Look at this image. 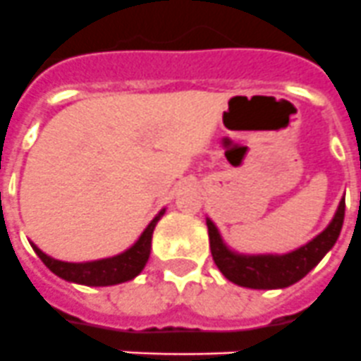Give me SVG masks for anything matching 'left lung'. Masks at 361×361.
<instances>
[{"label":"left lung","mask_w":361,"mask_h":361,"mask_svg":"<svg viewBox=\"0 0 361 361\" xmlns=\"http://www.w3.org/2000/svg\"><path fill=\"white\" fill-rule=\"evenodd\" d=\"M345 216V199L340 200L329 226L295 251L283 255H245L231 250L212 219H206L213 260L229 282L250 289H283L304 279L336 244Z\"/></svg>","instance_id":"obj_1"}]
</instances>
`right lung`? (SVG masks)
I'll list each match as a JSON object with an SVG mask.
<instances>
[{"instance_id":"obj_1","label":"right lung","mask_w":361,"mask_h":361,"mask_svg":"<svg viewBox=\"0 0 361 361\" xmlns=\"http://www.w3.org/2000/svg\"><path fill=\"white\" fill-rule=\"evenodd\" d=\"M164 212L166 209H161L155 215V219L146 226L145 231L141 233V237L137 238L132 247L116 255V257L92 260V262H63V260H56V258L43 253L34 242H30L32 250L36 251L37 257L43 260L44 266L49 267L54 275L66 280V282L92 286V288H104V286L128 282L145 269L149 258V251H152L153 229L161 220V216L164 215Z\"/></svg>"}]
</instances>
